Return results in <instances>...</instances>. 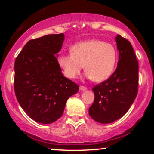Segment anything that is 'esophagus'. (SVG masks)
Listing matches in <instances>:
<instances>
[{
  "instance_id": "obj_1",
  "label": "esophagus",
  "mask_w": 154,
  "mask_h": 154,
  "mask_svg": "<svg viewBox=\"0 0 154 154\" xmlns=\"http://www.w3.org/2000/svg\"><path fill=\"white\" fill-rule=\"evenodd\" d=\"M79 90H80L81 91H85L86 90H87V88L84 87V86H80V87H79Z\"/></svg>"
}]
</instances>
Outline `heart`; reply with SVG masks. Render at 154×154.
Masks as SVG:
<instances>
[{
  "label": "heart",
  "instance_id": "obj_1",
  "mask_svg": "<svg viewBox=\"0 0 154 154\" xmlns=\"http://www.w3.org/2000/svg\"><path fill=\"white\" fill-rule=\"evenodd\" d=\"M70 51L71 54L61 55L57 60L68 78H76L84 67L88 78L100 82L107 79L114 71L117 53L112 44L91 40L75 44Z\"/></svg>",
  "mask_w": 154,
  "mask_h": 154
}]
</instances>
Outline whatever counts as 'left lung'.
I'll use <instances>...</instances> for the list:
<instances>
[{
    "instance_id": "8db88e82",
    "label": "left lung",
    "mask_w": 154,
    "mask_h": 154,
    "mask_svg": "<svg viewBox=\"0 0 154 154\" xmlns=\"http://www.w3.org/2000/svg\"><path fill=\"white\" fill-rule=\"evenodd\" d=\"M119 61L115 72L107 80L93 88L95 99L89 114L101 124L111 123L128 112L135 100L138 86V63L131 43L117 35Z\"/></svg>"
}]
</instances>
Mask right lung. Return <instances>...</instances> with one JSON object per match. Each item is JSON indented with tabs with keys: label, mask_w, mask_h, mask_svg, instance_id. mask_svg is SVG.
Instances as JSON below:
<instances>
[{
	"label": "right lung",
	"mask_w": 154,
	"mask_h": 154,
	"mask_svg": "<svg viewBox=\"0 0 154 154\" xmlns=\"http://www.w3.org/2000/svg\"><path fill=\"white\" fill-rule=\"evenodd\" d=\"M64 38L61 33L29 40L16 59V96L23 110L37 122L51 124L59 119L67 100L79 91L58 65Z\"/></svg>",
	"instance_id": "right-lung-1"
}]
</instances>
